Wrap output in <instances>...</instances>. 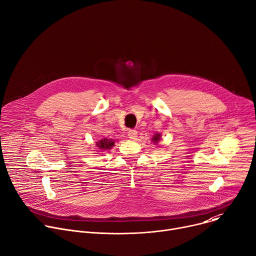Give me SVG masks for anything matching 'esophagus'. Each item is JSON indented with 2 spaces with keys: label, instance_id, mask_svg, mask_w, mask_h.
<instances>
[{
  "label": "esophagus",
  "instance_id": "esophagus-1",
  "mask_svg": "<svg viewBox=\"0 0 256 256\" xmlns=\"http://www.w3.org/2000/svg\"><path fill=\"white\" fill-rule=\"evenodd\" d=\"M128 136L132 140H136V136H138V132L136 130H130L128 132Z\"/></svg>",
  "mask_w": 256,
  "mask_h": 256
}]
</instances>
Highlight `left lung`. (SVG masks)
Masks as SVG:
<instances>
[{
	"label": "left lung",
	"instance_id": "1",
	"mask_svg": "<svg viewBox=\"0 0 256 256\" xmlns=\"http://www.w3.org/2000/svg\"><path fill=\"white\" fill-rule=\"evenodd\" d=\"M160 140H161V134H154L153 138H152V142H153L154 144H157Z\"/></svg>",
	"mask_w": 256,
	"mask_h": 256
}]
</instances>
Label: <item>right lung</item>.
<instances>
[{
    "label": "right lung",
    "mask_w": 256,
    "mask_h": 256,
    "mask_svg": "<svg viewBox=\"0 0 256 256\" xmlns=\"http://www.w3.org/2000/svg\"><path fill=\"white\" fill-rule=\"evenodd\" d=\"M114 142H116V140H114L112 138H104L96 142V144H97V148L103 152V151L110 150L114 146Z\"/></svg>",
    "instance_id": "right-lung-1"
}]
</instances>
